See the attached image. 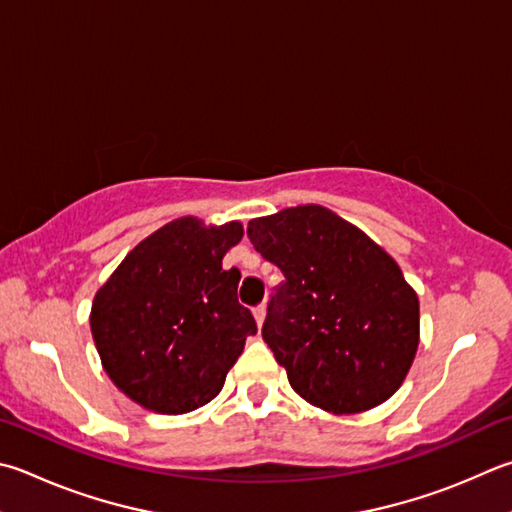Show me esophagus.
Here are the masks:
<instances>
[{
  "label": "esophagus",
  "instance_id": "esophagus-1",
  "mask_svg": "<svg viewBox=\"0 0 512 512\" xmlns=\"http://www.w3.org/2000/svg\"><path fill=\"white\" fill-rule=\"evenodd\" d=\"M253 315H255V320H257V324H259V327H262V324H264V320H266V306H264V304H259V306H255V309H253Z\"/></svg>",
  "mask_w": 512,
  "mask_h": 512
}]
</instances>
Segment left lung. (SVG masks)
I'll use <instances>...</instances> for the list:
<instances>
[{
  "instance_id": "1",
  "label": "left lung",
  "mask_w": 512,
  "mask_h": 512,
  "mask_svg": "<svg viewBox=\"0 0 512 512\" xmlns=\"http://www.w3.org/2000/svg\"><path fill=\"white\" fill-rule=\"evenodd\" d=\"M248 239L284 273L262 336L295 392L331 414L385 403L418 349V295L394 259L315 203L250 219Z\"/></svg>"
}]
</instances>
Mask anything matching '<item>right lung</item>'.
I'll return each mask as SVG.
<instances>
[{
  "label": "right lung",
  "mask_w": 512,
  "mask_h": 512,
  "mask_svg": "<svg viewBox=\"0 0 512 512\" xmlns=\"http://www.w3.org/2000/svg\"><path fill=\"white\" fill-rule=\"evenodd\" d=\"M239 221L165 224L132 248L91 304L102 369L145 410L185 414L210 403L257 324L237 302L239 271L221 262Z\"/></svg>",
  "instance_id": "1"
}]
</instances>
